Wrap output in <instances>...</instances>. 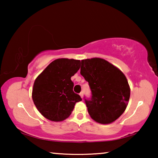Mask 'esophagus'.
Returning a JSON list of instances; mask_svg holds the SVG:
<instances>
[{
  "label": "esophagus",
  "mask_w": 158,
  "mask_h": 158,
  "mask_svg": "<svg viewBox=\"0 0 158 158\" xmlns=\"http://www.w3.org/2000/svg\"><path fill=\"white\" fill-rule=\"evenodd\" d=\"M80 96H81V97L82 98H83V92L82 91V92H81L80 93Z\"/></svg>",
  "instance_id": "34e87169"
}]
</instances>
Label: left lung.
Returning <instances> with one entry per match:
<instances>
[{
	"instance_id": "8db88e82",
	"label": "left lung",
	"mask_w": 158,
	"mask_h": 158,
	"mask_svg": "<svg viewBox=\"0 0 158 158\" xmlns=\"http://www.w3.org/2000/svg\"><path fill=\"white\" fill-rule=\"evenodd\" d=\"M81 74L88 82L91 98L85 102L96 122L107 124L124 113L130 97V88L124 73L101 58L81 60Z\"/></svg>"
}]
</instances>
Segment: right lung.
Wrapping results in <instances>:
<instances>
[{"instance_id":"obj_1","label":"right lung","mask_w":158,"mask_h":158,"mask_svg":"<svg viewBox=\"0 0 158 158\" xmlns=\"http://www.w3.org/2000/svg\"><path fill=\"white\" fill-rule=\"evenodd\" d=\"M80 68V60L61 58L52 62L36 78L32 99L38 111L47 119H66L75 103L82 101L73 90L74 83L71 81Z\"/></svg>"}]
</instances>
